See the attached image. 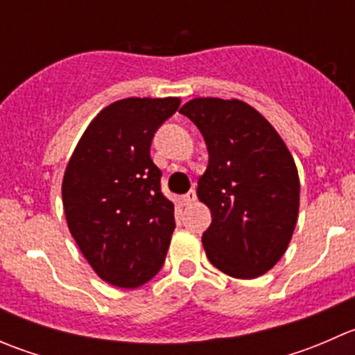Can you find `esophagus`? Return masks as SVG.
Returning a JSON list of instances; mask_svg holds the SVG:
<instances>
[{"label": "esophagus", "instance_id": "1", "mask_svg": "<svg viewBox=\"0 0 355 355\" xmlns=\"http://www.w3.org/2000/svg\"><path fill=\"white\" fill-rule=\"evenodd\" d=\"M196 199H198V194H196V191H194V189H192V191H189L187 194H185L184 198H182V202H184V204H192Z\"/></svg>", "mask_w": 355, "mask_h": 355}]
</instances>
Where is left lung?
<instances>
[{"mask_svg":"<svg viewBox=\"0 0 355 355\" xmlns=\"http://www.w3.org/2000/svg\"><path fill=\"white\" fill-rule=\"evenodd\" d=\"M207 146L198 198L211 209L202 245L213 266L257 278L287 250L299 214V173L270 121L239 99L196 98L180 108Z\"/></svg>","mask_w":355,"mask_h":355,"instance_id":"8db88e82","label":"left lung"}]
</instances>
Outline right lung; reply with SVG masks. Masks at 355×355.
<instances>
[{
  "instance_id": "right-lung-1",
  "label": "right lung",
  "mask_w": 355,
  "mask_h": 355,
  "mask_svg": "<svg viewBox=\"0 0 355 355\" xmlns=\"http://www.w3.org/2000/svg\"><path fill=\"white\" fill-rule=\"evenodd\" d=\"M178 106V98L106 106L67 164L62 196L70 234L98 277L114 287H141L166 257L175 206L161 192L151 142Z\"/></svg>"
}]
</instances>
